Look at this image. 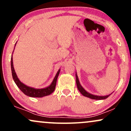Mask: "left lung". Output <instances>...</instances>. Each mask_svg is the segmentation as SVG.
<instances>
[{
    "label": "left lung",
    "mask_w": 131,
    "mask_h": 131,
    "mask_svg": "<svg viewBox=\"0 0 131 131\" xmlns=\"http://www.w3.org/2000/svg\"><path fill=\"white\" fill-rule=\"evenodd\" d=\"M76 85H77V88L78 89V90H79V92H80L81 94L83 95L84 96H85V97H89V98L92 99H95V100H102V99H106L107 97H108L110 95V94L107 95H105V96H98V95H94L90 94V93L88 92L84 89L81 86L80 83H79V79H78V76L76 74Z\"/></svg>",
    "instance_id": "8db88e82"
}]
</instances>
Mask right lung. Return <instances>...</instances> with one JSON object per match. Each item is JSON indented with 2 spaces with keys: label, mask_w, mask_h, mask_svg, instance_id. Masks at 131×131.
<instances>
[{
  "label": "right lung",
  "mask_w": 131,
  "mask_h": 131,
  "mask_svg": "<svg viewBox=\"0 0 131 131\" xmlns=\"http://www.w3.org/2000/svg\"><path fill=\"white\" fill-rule=\"evenodd\" d=\"M11 69L13 79V80H14L15 82L16 85L18 87L19 89H20L25 95L31 97H44V96L49 95L52 94L55 89L57 78H58V76L60 73V70L58 71L56 76H55V78H54L53 81H52V84H51L50 85H49V87L43 89H34L27 86V85L24 84L23 83H22V82L19 80L17 76H16L15 71L14 68H13L12 56L11 58Z\"/></svg>",
  "instance_id": "obj_1"
}]
</instances>
